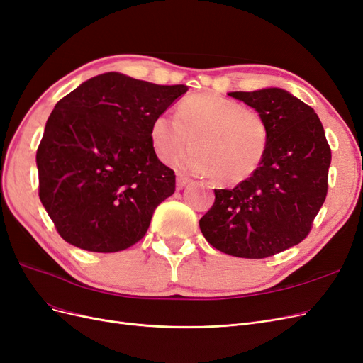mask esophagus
<instances>
[{
  "label": "esophagus",
  "mask_w": 363,
  "mask_h": 363,
  "mask_svg": "<svg viewBox=\"0 0 363 363\" xmlns=\"http://www.w3.org/2000/svg\"><path fill=\"white\" fill-rule=\"evenodd\" d=\"M191 180L186 177L183 174H177V189H183L186 184H188Z\"/></svg>",
  "instance_id": "obj_1"
}]
</instances>
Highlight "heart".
Returning a JSON list of instances; mask_svg holds the SVG:
<instances>
[{"instance_id": "obj_1", "label": "heart", "mask_w": 363, "mask_h": 363, "mask_svg": "<svg viewBox=\"0 0 363 363\" xmlns=\"http://www.w3.org/2000/svg\"><path fill=\"white\" fill-rule=\"evenodd\" d=\"M150 144L160 162L175 157V167L238 184L257 171L268 148L263 118L242 103L216 94H194L177 104L175 116L159 113L150 124Z\"/></svg>"}]
</instances>
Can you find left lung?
Instances as JSON below:
<instances>
[{"mask_svg":"<svg viewBox=\"0 0 363 363\" xmlns=\"http://www.w3.org/2000/svg\"><path fill=\"white\" fill-rule=\"evenodd\" d=\"M228 95L265 121L268 148L250 179L233 189H215L200 228L225 255L269 257L309 235L327 195L332 151L313 108L288 91L267 87Z\"/></svg>","mask_w":363,"mask_h":363,"instance_id":"obj_1","label":"left lung"}]
</instances>
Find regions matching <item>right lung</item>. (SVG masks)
<instances>
[{"instance_id": "right-lung-1", "label": "right lung", "mask_w": 363, "mask_h": 363, "mask_svg": "<svg viewBox=\"0 0 363 363\" xmlns=\"http://www.w3.org/2000/svg\"><path fill=\"white\" fill-rule=\"evenodd\" d=\"M186 92L106 72L56 104L36 152L39 199L68 244L116 252L145 236L175 191L174 171L151 148L150 124Z\"/></svg>"}]
</instances>
